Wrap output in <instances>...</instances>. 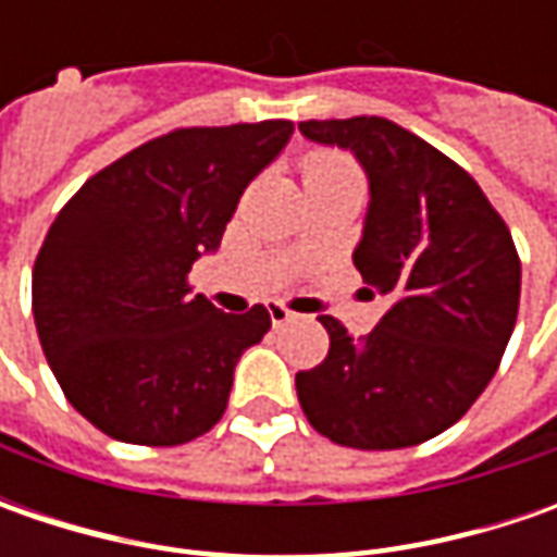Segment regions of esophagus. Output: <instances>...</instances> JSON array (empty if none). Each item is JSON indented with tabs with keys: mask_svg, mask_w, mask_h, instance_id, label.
I'll return each mask as SVG.
<instances>
[{
	"mask_svg": "<svg viewBox=\"0 0 557 557\" xmlns=\"http://www.w3.org/2000/svg\"><path fill=\"white\" fill-rule=\"evenodd\" d=\"M267 310H269V319H272V325H285V322H294V319H297V312L288 310V307H285V304H278V300H272Z\"/></svg>",
	"mask_w": 557,
	"mask_h": 557,
	"instance_id": "34e87169",
	"label": "esophagus"
}]
</instances>
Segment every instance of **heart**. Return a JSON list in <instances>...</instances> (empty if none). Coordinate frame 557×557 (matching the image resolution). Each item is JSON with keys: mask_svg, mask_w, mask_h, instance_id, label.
I'll return each mask as SVG.
<instances>
[{"mask_svg": "<svg viewBox=\"0 0 557 557\" xmlns=\"http://www.w3.org/2000/svg\"><path fill=\"white\" fill-rule=\"evenodd\" d=\"M307 185H356L359 188V173L347 158L332 154V151H315L304 163Z\"/></svg>", "mask_w": 557, "mask_h": 557, "instance_id": "obj_1", "label": "heart"}]
</instances>
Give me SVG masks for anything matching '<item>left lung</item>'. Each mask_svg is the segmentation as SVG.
<instances>
[{
  "mask_svg": "<svg viewBox=\"0 0 557 557\" xmlns=\"http://www.w3.org/2000/svg\"><path fill=\"white\" fill-rule=\"evenodd\" d=\"M300 133L366 170L354 263L372 297L391 300L366 337L319 315L332 347L294 377L304 416L354 449L437 437L483 394L515 332L521 260L511 232L459 163L391 120H304Z\"/></svg>",
  "mask_w": 557,
  "mask_h": 557,
  "instance_id": "1",
  "label": "left lung"
}]
</instances>
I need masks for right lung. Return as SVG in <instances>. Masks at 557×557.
<instances>
[{
  "instance_id": "right-lung-1",
  "label": "right lung",
  "mask_w": 557,
  "mask_h": 557,
  "mask_svg": "<svg viewBox=\"0 0 557 557\" xmlns=\"http://www.w3.org/2000/svg\"><path fill=\"white\" fill-rule=\"evenodd\" d=\"M290 133V120L173 129L54 216L33 267L36 334L71 406L108 437L180 446L223 418L238 359L272 322L260 304L216 310L188 272Z\"/></svg>"
}]
</instances>
